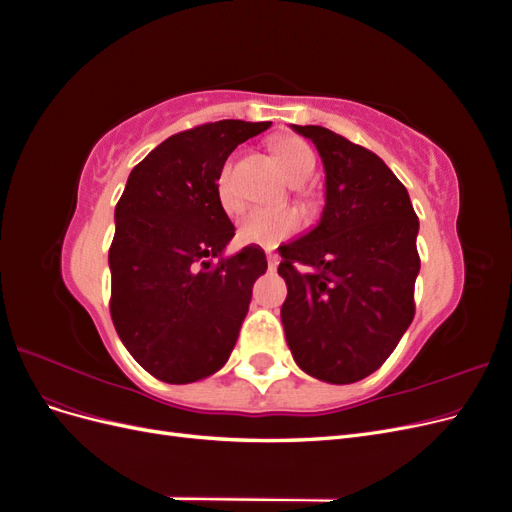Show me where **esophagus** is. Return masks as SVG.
Returning a JSON list of instances; mask_svg holds the SVG:
<instances>
[{
    "mask_svg": "<svg viewBox=\"0 0 512 512\" xmlns=\"http://www.w3.org/2000/svg\"><path fill=\"white\" fill-rule=\"evenodd\" d=\"M267 262H269V269L275 271L277 265H280V256L273 254V252H267Z\"/></svg>",
    "mask_w": 512,
    "mask_h": 512,
    "instance_id": "esophagus-1",
    "label": "esophagus"
}]
</instances>
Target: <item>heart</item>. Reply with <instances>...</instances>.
<instances>
[{
  "mask_svg": "<svg viewBox=\"0 0 512 512\" xmlns=\"http://www.w3.org/2000/svg\"><path fill=\"white\" fill-rule=\"evenodd\" d=\"M273 151L277 164H280L282 173L292 183H303L309 179L316 168V156L312 147H309L301 136L297 134H282L273 141ZM301 200H309V194L299 192ZM218 200L222 209L232 215L243 207V200L239 192L235 190V183H232V164L226 162L218 175ZM301 228V218L297 211L292 209H250L247 211L239 226H237V237L241 243L247 245H262V247H273L282 243L290 235H294Z\"/></svg>",
  "mask_w": 512,
  "mask_h": 512,
  "instance_id": "heart-1",
  "label": "heart"
}]
</instances>
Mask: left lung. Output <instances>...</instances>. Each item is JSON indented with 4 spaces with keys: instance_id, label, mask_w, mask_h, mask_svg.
I'll use <instances>...</instances> for the list:
<instances>
[{
    "instance_id": "left-lung-1",
    "label": "left lung",
    "mask_w": 512,
    "mask_h": 512,
    "mask_svg": "<svg viewBox=\"0 0 512 512\" xmlns=\"http://www.w3.org/2000/svg\"><path fill=\"white\" fill-rule=\"evenodd\" d=\"M294 130L324 162L327 205L309 235L277 247L286 342L309 376L350 384L389 359L414 318L418 218L374 151L322 126Z\"/></svg>"
}]
</instances>
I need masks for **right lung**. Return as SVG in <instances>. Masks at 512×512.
Wrapping results in <instances>:
<instances>
[{
  "mask_svg": "<svg viewBox=\"0 0 512 512\" xmlns=\"http://www.w3.org/2000/svg\"><path fill=\"white\" fill-rule=\"evenodd\" d=\"M271 121L222 119L173 134L138 162L115 207L111 318L151 376L188 384L215 374L237 344L267 256L235 237L218 200V175L235 147Z\"/></svg>",
  "mask_w": 512,
  "mask_h": 512,
  "instance_id": "add662e5",
  "label": "right lung"
}]
</instances>
